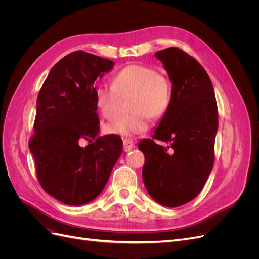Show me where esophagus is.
<instances>
[{"mask_svg": "<svg viewBox=\"0 0 259 259\" xmlns=\"http://www.w3.org/2000/svg\"><path fill=\"white\" fill-rule=\"evenodd\" d=\"M123 146H124V151L127 152V151L132 150V149L135 147V143L133 142V140L130 139V138H125L123 140Z\"/></svg>", "mask_w": 259, "mask_h": 259, "instance_id": "esophagus-1", "label": "esophagus"}]
</instances>
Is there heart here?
Returning a JSON list of instances; mask_svg holds the SVG:
<instances>
[{
  "instance_id": "obj_1",
  "label": "heart",
  "mask_w": 259,
  "mask_h": 259,
  "mask_svg": "<svg viewBox=\"0 0 259 259\" xmlns=\"http://www.w3.org/2000/svg\"><path fill=\"white\" fill-rule=\"evenodd\" d=\"M132 95L131 112L109 123L110 134L133 136L145 133L151 117L158 119L166 113L171 101V84L168 77L150 66L133 64L114 75L113 84L98 83L94 88L95 103L106 119L112 120L121 113L122 97Z\"/></svg>"
}]
</instances>
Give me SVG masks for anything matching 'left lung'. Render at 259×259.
Here are the masks:
<instances>
[{"mask_svg":"<svg viewBox=\"0 0 259 259\" xmlns=\"http://www.w3.org/2000/svg\"><path fill=\"white\" fill-rule=\"evenodd\" d=\"M171 82V101L151 139L140 140L143 179L150 197L177 207L201 192L213 168L218 128L213 84L198 60L178 48L155 53ZM166 142L161 146L157 140Z\"/></svg>","mask_w":259,"mask_h":259,"instance_id":"left-lung-1","label":"left lung"}]
</instances>
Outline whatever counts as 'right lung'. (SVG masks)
<instances>
[{"mask_svg":"<svg viewBox=\"0 0 259 259\" xmlns=\"http://www.w3.org/2000/svg\"><path fill=\"white\" fill-rule=\"evenodd\" d=\"M113 65L83 51L70 53L52 68L37 95L29 149L38 183L65 204L83 205L97 198L122 153L119 136H98L94 96L96 79ZM81 139L89 140L85 148L78 145Z\"/></svg>","mask_w":259,"mask_h":259,"instance_id":"right-lung-1","label":"right lung"}]
</instances>
